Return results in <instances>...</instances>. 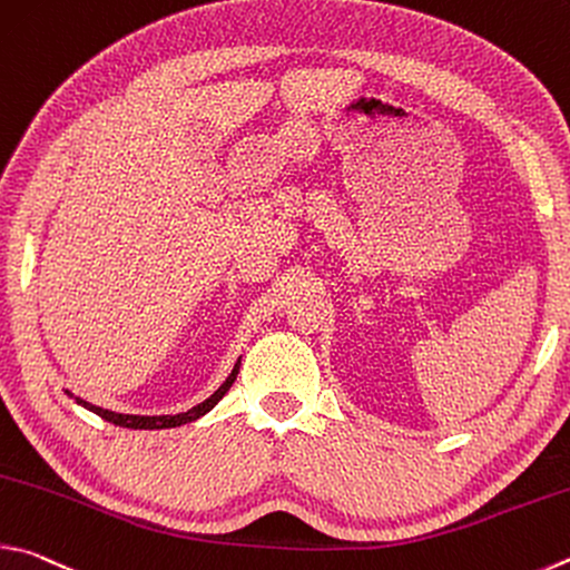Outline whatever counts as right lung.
<instances>
[{
	"instance_id": "right-lung-1",
	"label": "right lung",
	"mask_w": 570,
	"mask_h": 570,
	"mask_svg": "<svg viewBox=\"0 0 570 570\" xmlns=\"http://www.w3.org/2000/svg\"><path fill=\"white\" fill-rule=\"evenodd\" d=\"M239 364H242V361H236V366H234V371L229 374V379H226L224 384L216 389L209 399L202 401L199 406H194V409L184 411V413H177V416H131V413H117V411L95 406V403H89L85 399H77V403H79V406L89 409V411H95L97 416L114 423V426H124V429H174V426H181V423H191L196 419H202L206 411H212L216 403L222 401L224 393L232 389V384L236 381V374H239ZM69 396H71V393H69Z\"/></svg>"
}]
</instances>
